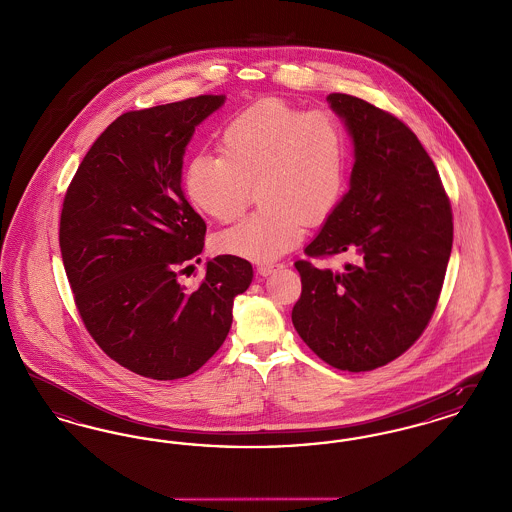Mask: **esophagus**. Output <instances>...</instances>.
Returning <instances> with one entry per match:
<instances>
[{
    "label": "esophagus",
    "mask_w": 512,
    "mask_h": 512,
    "mask_svg": "<svg viewBox=\"0 0 512 512\" xmlns=\"http://www.w3.org/2000/svg\"><path fill=\"white\" fill-rule=\"evenodd\" d=\"M280 268H284L282 263H263V265L257 267V272H259L261 276H270V274H274V272L280 270Z\"/></svg>",
    "instance_id": "esophagus-1"
}]
</instances>
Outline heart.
<instances>
[{
    "mask_svg": "<svg viewBox=\"0 0 512 512\" xmlns=\"http://www.w3.org/2000/svg\"><path fill=\"white\" fill-rule=\"evenodd\" d=\"M220 155H195L184 190L197 211L219 222L244 213L251 188L263 207L217 234L215 249L268 263L301 242L305 224L338 209L347 182V142L340 122L305 113L282 99H263L238 113L219 138Z\"/></svg>",
    "mask_w": 512,
    "mask_h": 512,
    "instance_id": "b5f03b06",
    "label": "heart"
}]
</instances>
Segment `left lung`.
<instances>
[{
  "mask_svg": "<svg viewBox=\"0 0 512 512\" xmlns=\"http://www.w3.org/2000/svg\"><path fill=\"white\" fill-rule=\"evenodd\" d=\"M355 147L349 192L305 247L309 257L357 253L343 272L297 261L292 322L334 368L366 372L403 355L438 305L453 215L438 171L413 130L365 99L330 94Z\"/></svg>",
  "mask_w": 512,
  "mask_h": 512,
  "instance_id": "8db88e82",
  "label": "left lung"
}]
</instances>
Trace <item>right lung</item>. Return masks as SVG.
Returning a JSON list of instances; mask_svg holds the SVG:
<instances>
[{"instance_id":"add662e5","label":"right lung","mask_w":512,"mask_h":512,"mask_svg":"<svg viewBox=\"0 0 512 512\" xmlns=\"http://www.w3.org/2000/svg\"><path fill=\"white\" fill-rule=\"evenodd\" d=\"M226 96H197L111 122L67 190L59 245L76 309L119 365L153 380L194 374L226 340L251 263L219 255L186 290L178 274L201 261L205 222L182 192L195 126Z\"/></svg>"}]
</instances>
